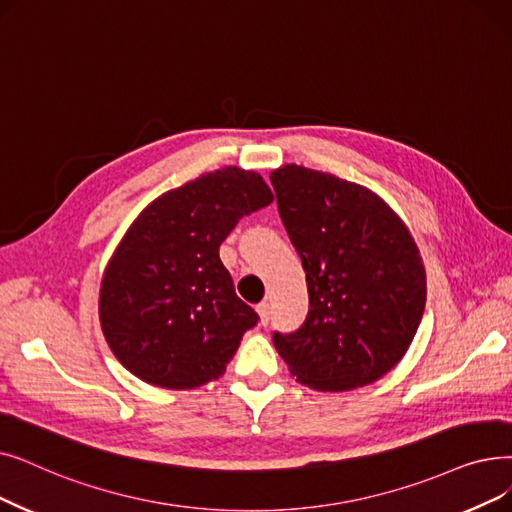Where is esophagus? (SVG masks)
Wrapping results in <instances>:
<instances>
[{
	"instance_id": "obj_1",
	"label": "esophagus",
	"mask_w": 512,
	"mask_h": 512,
	"mask_svg": "<svg viewBox=\"0 0 512 512\" xmlns=\"http://www.w3.org/2000/svg\"><path fill=\"white\" fill-rule=\"evenodd\" d=\"M257 314H259V318H261V324L265 326L270 322V316H272V307H270V303L268 301H261L259 305H257Z\"/></svg>"
}]
</instances>
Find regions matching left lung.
Returning a JSON list of instances; mask_svg holds the SVG:
<instances>
[{"mask_svg":"<svg viewBox=\"0 0 512 512\" xmlns=\"http://www.w3.org/2000/svg\"><path fill=\"white\" fill-rule=\"evenodd\" d=\"M270 182L309 293L305 322L274 332L278 353L311 389L374 383L402 360L425 311L410 232L374 192L330 173L284 165Z\"/></svg>","mask_w":512,"mask_h":512,"instance_id":"8db88e82","label":"left lung"}]
</instances>
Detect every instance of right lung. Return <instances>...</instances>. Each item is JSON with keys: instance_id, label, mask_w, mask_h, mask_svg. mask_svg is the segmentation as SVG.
<instances>
[{"instance_id": "right-lung-1", "label": "right lung", "mask_w": 512, "mask_h": 512, "mask_svg": "<svg viewBox=\"0 0 512 512\" xmlns=\"http://www.w3.org/2000/svg\"><path fill=\"white\" fill-rule=\"evenodd\" d=\"M272 201L261 175L226 167L165 192L133 221L100 291L104 337L131 374L194 389L226 372L259 316L236 295L219 244Z\"/></svg>"}]
</instances>
